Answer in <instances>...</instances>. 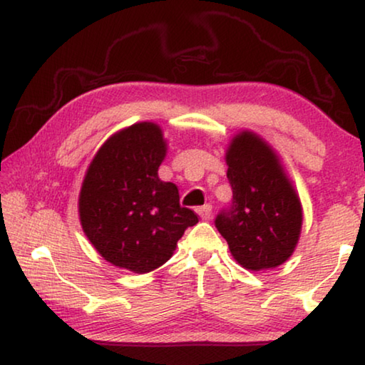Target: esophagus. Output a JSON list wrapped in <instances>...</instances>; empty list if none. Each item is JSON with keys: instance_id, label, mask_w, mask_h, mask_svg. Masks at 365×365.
<instances>
[{"instance_id": "34e87169", "label": "esophagus", "mask_w": 365, "mask_h": 365, "mask_svg": "<svg viewBox=\"0 0 365 365\" xmlns=\"http://www.w3.org/2000/svg\"><path fill=\"white\" fill-rule=\"evenodd\" d=\"M197 213L200 215L202 220H210V217H212V205L207 204V205L199 207V208H197Z\"/></svg>"}]
</instances>
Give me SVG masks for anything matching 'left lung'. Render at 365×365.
<instances>
[{
    "instance_id": "obj_1",
    "label": "left lung",
    "mask_w": 365,
    "mask_h": 365,
    "mask_svg": "<svg viewBox=\"0 0 365 365\" xmlns=\"http://www.w3.org/2000/svg\"><path fill=\"white\" fill-rule=\"evenodd\" d=\"M232 202L215 218L239 265L252 272L282 265L294 250L302 208L277 155L252 133L235 137L226 153Z\"/></svg>"
}]
</instances>
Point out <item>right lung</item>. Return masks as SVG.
Wrapping results in <instances>:
<instances>
[{
	"instance_id": "1",
	"label": "right lung",
	"mask_w": 365,
	"mask_h": 365,
	"mask_svg": "<svg viewBox=\"0 0 365 365\" xmlns=\"http://www.w3.org/2000/svg\"><path fill=\"white\" fill-rule=\"evenodd\" d=\"M166 143L153 123L110 137L88 166L79 197L83 232L110 264L134 273L170 260L189 226L199 222L179 204L176 184L158 178Z\"/></svg>"
}]
</instances>
